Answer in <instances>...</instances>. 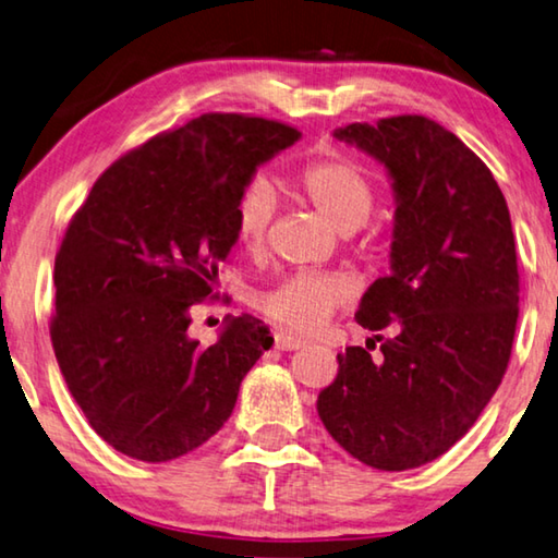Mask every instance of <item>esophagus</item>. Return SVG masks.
I'll return each mask as SVG.
<instances>
[{
    "label": "esophagus",
    "instance_id": "1",
    "mask_svg": "<svg viewBox=\"0 0 558 558\" xmlns=\"http://www.w3.org/2000/svg\"><path fill=\"white\" fill-rule=\"evenodd\" d=\"M276 348L278 350H300V348H305V340H300L290 332H276Z\"/></svg>",
    "mask_w": 558,
    "mask_h": 558
}]
</instances>
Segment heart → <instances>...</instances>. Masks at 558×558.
Here are the masks:
<instances>
[{
  "label": "heart",
  "mask_w": 558,
  "mask_h": 558,
  "mask_svg": "<svg viewBox=\"0 0 558 558\" xmlns=\"http://www.w3.org/2000/svg\"><path fill=\"white\" fill-rule=\"evenodd\" d=\"M298 191L327 226L348 233L365 223L373 210V183L357 163L330 156L303 168ZM276 193L265 179H253L241 191L233 210L235 241L245 251H258L265 241ZM352 295V282L340 272L298 270L258 295V307L272 323L293 332H315Z\"/></svg>",
  "instance_id": "heart-1"
}]
</instances>
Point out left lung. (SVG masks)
Segmentation results:
<instances>
[{
    "mask_svg": "<svg viewBox=\"0 0 558 558\" xmlns=\"http://www.w3.org/2000/svg\"><path fill=\"white\" fill-rule=\"evenodd\" d=\"M332 136L390 179V272L365 290L355 320L395 335H373L375 360L369 344L340 352L317 414L362 464L414 470L454 447L501 385L519 317L509 208L489 168L435 121L392 117Z\"/></svg>",
    "mask_w": 558,
    "mask_h": 558,
    "instance_id": "1",
    "label": "left lung"
}]
</instances>
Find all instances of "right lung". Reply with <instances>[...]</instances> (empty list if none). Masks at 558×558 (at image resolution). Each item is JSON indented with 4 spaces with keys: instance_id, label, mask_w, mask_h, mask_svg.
<instances>
[{
    "instance_id": "right-lung-1",
    "label": "right lung",
    "mask_w": 558,
    "mask_h": 558,
    "mask_svg": "<svg viewBox=\"0 0 558 558\" xmlns=\"http://www.w3.org/2000/svg\"><path fill=\"white\" fill-rule=\"evenodd\" d=\"M298 138L278 121L203 113L106 168L69 223L51 344L69 392L117 452L171 462L231 417L272 338L243 313L201 348L191 307L238 243L241 191Z\"/></svg>"
}]
</instances>
